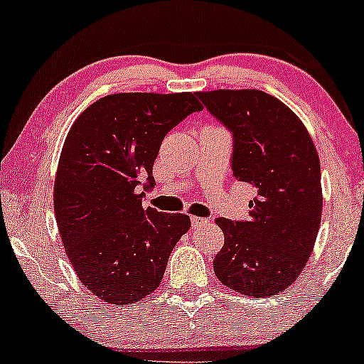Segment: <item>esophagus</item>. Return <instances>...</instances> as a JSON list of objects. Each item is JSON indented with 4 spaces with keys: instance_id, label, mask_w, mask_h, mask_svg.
<instances>
[{
    "instance_id": "1",
    "label": "esophagus",
    "mask_w": 364,
    "mask_h": 364,
    "mask_svg": "<svg viewBox=\"0 0 364 364\" xmlns=\"http://www.w3.org/2000/svg\"><path fill=\"white\" fill-rule=\"evenodd\" d=\"M191 223H193V228H201L204 225H210V220L203 218V216H193Z\"/></svg>"
}]
</instances>
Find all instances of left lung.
Masks as SVG:
<instances>
[{"label":"left lung","mask_w":364,"mask_h":364,"mask_svg":"<svg viewBox=\"0 0 364 364\" xmlns=\"http://www.w3.org/2000/svg\"><path fill=\"white\" fill-rule=\"evenodd\" d=\"M232 134L234 177L256 187L249 218H216L225 244L218 280L252 297L287 289L308 263L321 218V171L308 130L291 109L256 89L196 92Z\"/></svg>","instance_id":"left-lung-1"}]
</instances>
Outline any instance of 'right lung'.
Listing matches in <instances>:
<instances>
[{
	"mask_svg": "<svg viewBox=\"0 0 364 364\" xmlns=\"http://www.w3.org/2000/svg\"><path fill=\"white\" fill-rule=\"evenodd\" d=\"M203 106L196 94L120 92L89 106L72 125L55 181V213L77 277L106 304L144 299L189 230L182 213L142 208L153 165L171 129Z\"/></svg>",
	"mask_w": 364,
	"mask_h": 364,
	"instance_id": "right-lung-1",
	"label": "right lung"
}]
</instances>
